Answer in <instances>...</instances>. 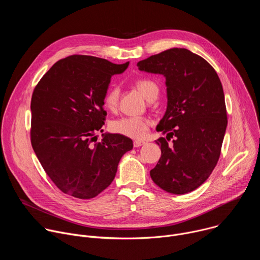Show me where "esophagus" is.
<instances>
[{"mask_svg": "<svg viewBox=\"0 0 260 260\" xmlns=\"http://www.w3.org/2000/svg\"><path fill=\"white\" fill-rule=\"evenodd\" d=\"M146 143L144 141H134V146L135 147H140V146H143L145 145Z\"/></svg>", "mask_w": 260, "mask_h": 260, "instance_id": "34e87169", "label": "esophagus"}]
</instances>
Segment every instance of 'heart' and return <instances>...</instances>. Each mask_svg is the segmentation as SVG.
I'll list each match as a JSON object with an SVG mask.
<instances>
[{"instance_id": "heart-1", "label": "heart", "mask_w": 260, "mask_h": 260, "mask_svg": "<svg viewBox=\"0 0 260 260\" xmlns=\"http://www.w3.org/2000/svg\"><path fill=\"white\" fill-rule=\"evenodd\" d=\"M136 87L149 101L158 94V86L149 79H141L136 82ZM119 88L112 86L104 96V106L114 111L118 106ZM150 120L144 116H123L110 122V129L115 134L122 135L132 139H143L149 131Z\"/></svg>"}]
</instances>
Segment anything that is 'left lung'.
Here are the masks:
<instances>
[{"label":"left lung","instance_id":"8db88e82","mask_svg":"<svg viewBox=\"0 0 260 260\" xmlns=\"http://www.w3.org/2000/svg\"><path fill=\"white\" fill-rule=\"evenodd\" d=\"M137 66L166 77L168 106L156 131L167 137L155 141L161 156L151 179L170 193L193 191L216 167L228 126L220 79L206 59L185 48L168 49Z\"/></svg>","mask_w":260,"mask_h":260}]
</instances>
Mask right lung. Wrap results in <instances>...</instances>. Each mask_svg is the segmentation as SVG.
I'll return each mask as SVG.
<instances>
[{"mask_svg": "<svg viewBox=\"0 0 260 260\" xmlns=\"http://www.w3.org/2000/svg\"><path fill=\"white\" fill-rule=\"evenodd\" d=\"M129 62L116 64L90 55L56 61L34 89L30 102V142L41 166L63 193L88 200L115 178L122 155L133 141L118 134L102 135L107 115L104 96L111 77Z\"/></svg>", "mask_w": 260, "mask_h": 260, "instance_id": "1", "label": "right lung"}]
</instances>
